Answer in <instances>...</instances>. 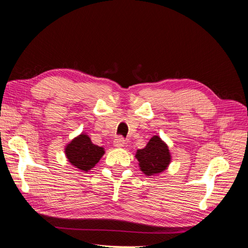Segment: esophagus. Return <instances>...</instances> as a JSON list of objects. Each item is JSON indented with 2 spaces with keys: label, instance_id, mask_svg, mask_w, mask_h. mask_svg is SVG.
<instances>
[{
  "label": "esophagus",
  "instance_id": "obj_1",
  "mask_svg": "<svg viewBox=\"0 0 248 248\" xmlns=\"http://www.w3.org/2000/svg\"><path fill=\"white\" fill-rule=\"evenodd\" d=\"M114 145H115L116 147H118V148H123V147H125L126 142H125V140H124L123 138L119 137V138H117V139L114 140Z\"/></svg>",
  "mask_w": 248,
  "mask_h": 248
}]
</instances>
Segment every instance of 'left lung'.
I'll use <instances>...</instances> for the list:
<instances>
[{"instance_id": "1", "label": "left lung", "mask_w": 248, "mask_h": 248, "mask_svg": "<svg viewBox=\"0 0 248 248\" xmlns=\"http://www.w3.org/2000/svg\"><path fill=\"white\" fill-rule=\"evenodd\" d=\"M140 170L147 176L158 175L166 170L171 156L168 145L158 136H154L144 149H139L136 154Z\"/></svg>"}]
</instances>
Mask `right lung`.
<instances>
[{"label": "right lung", "mask_w": 248, "mask_h": 248, "mask_svg": "<svg viewBox=\"0 0 248 248\" xmlns=\"http://www.w3.org/2000/svg\"><path fill=\"white\" fill-rule=\"evenodd\" d=\"M67 159L74 168L81 171L92 170L104 154V149L94 145L86 133L74 138L65 147Z\"/></svg>", "instance_id": "1"}]
</instances>
